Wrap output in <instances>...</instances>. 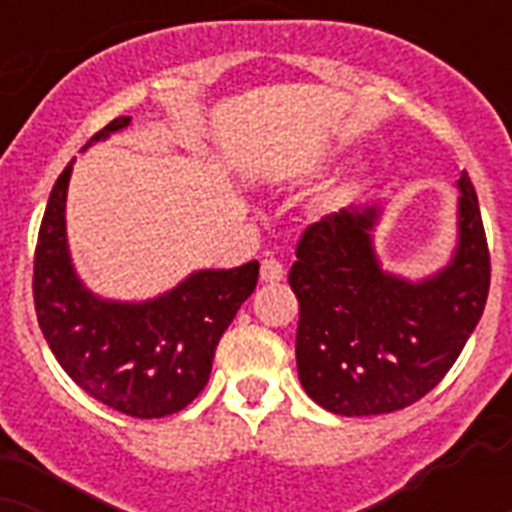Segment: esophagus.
Wrapping results in <instances>:
<instances>
[{
	"instance_id": "obj_1",
	"label": "esophagus",
	"mask_w": 512,
	"mask_h": 512,
	"mask_svg": "<svg viewBox=\"0 0 512 512\" xmlns=\"http://www.w3.org/2000/svg\"><path fill=\"white\" fill-rule=\"evenodd\" d=\"M260 281H265V284L284 281V265L279 260H273V257H265L263 263H260Z\"/></svg>"
}]
</instances>
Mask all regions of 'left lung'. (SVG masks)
I'll return each instance as SVG.
<instances>
[{
    "mask_svg": "<svg viewBox=\"0 0 512 512\" xmlns=\"http://www.w3.org/2000/svg\"><path fill=\"white\" fill-rule=\"evenodd\" d=\"M452 263L406 281L372 247L380 207H350L305 228L289 287L300 303L297 374L305 393L342 417L388 414L444 380L489 297V247L476 188L462 172Z\"/></svg>",
    "mask_w": 512,
    "mask_h": 512,
    "instance_id": "8db88e82",
    "label": "left lung"
}]
</instances>
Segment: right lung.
Listing matches in <instances>:
<instances>
[{
    "label": "right lung",
    "mask_w": 512,
    "mask_h": 512,
    "mask_svg": "<svg viewBox=\"0 0 512 512\" xmlns=\"http://www.w3.org/2000/svg\"><path fill=\"white\" fill-rule=\"evenodd\" d=\"M127 124L130 116H119L92 135L90 143ZM71 167L74 162L52 185L36 239L34 305L39 329L68 377L100 404L140 420L180 412L207 385L217 342L241 303L255 292L260 263L196 271L146 303L100 300L79 281L68 255Z\"/></svg>",
    "instance_id": "right-lung-1"
}]
</instances>
